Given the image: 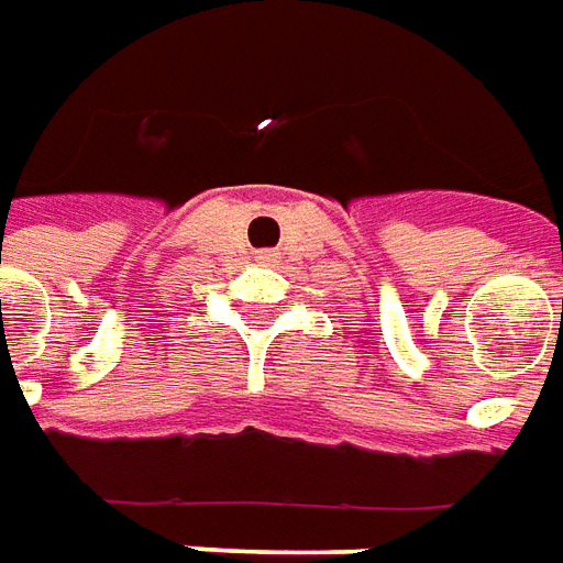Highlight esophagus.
<instances>
[{
  "instance_id": "1",
  "label": "esophagus",
  "mask_w": 563,
  "mask_h": 563,
  "mask_svg": "<svg viewBox=\"0 0 563 563\" xmlns=\"http://www.w3.org/2000/svg\"><path fill=\"white\" fill-rule=\"evenodd\" d=\"M257 261H275V251H261V254H257Z\"/></svg>"
}]
</instances>
